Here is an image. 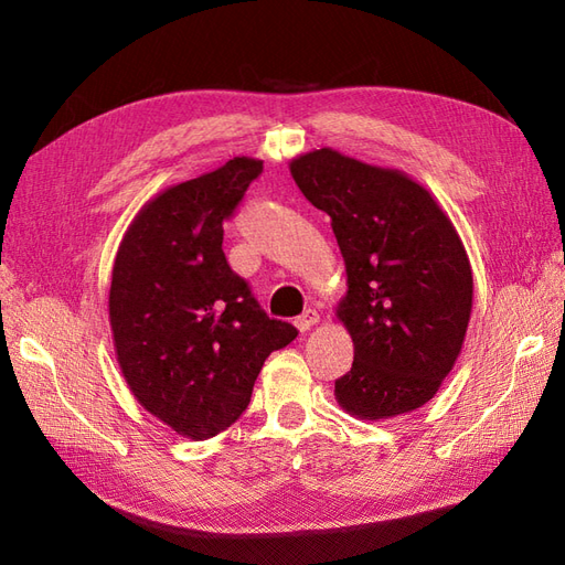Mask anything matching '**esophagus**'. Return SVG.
Listing matches in <instances>:
<instances>
[{
	"mask_svg": "<svg viewBox=\"0 0 565 565\" xmlns=\"http://www.w3.org/2000/svg\"><path fill=\"white\" fill-rule=\"evenodd\" d=\"M318 320H320V316H318L316 309H306V311L295 320V324H297L299 332H309Z\"/></svg>",
	"mask_w": 565,
	"mask_h": 565,
	"instance_id": "obj_1",
	"label": "esophagus"
}]
</instances>
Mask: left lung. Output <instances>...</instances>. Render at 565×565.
I'll return each instance as SVG.
<instances>
[{
	"instance_id": "obj_1",
	"label": "left lung",
	"mask_w": 565,
	"mask_h": 565,
	"mask_svg": "<svg viewBox=\"0 0 565 565\" xmlns=\"http://www.w3.org/2000/svg\"><path fill=\"white\" fill-rule=\"evenodd\" d=\"M295 183L332 218L347 266L337 318L353 365L337 403L380 422L429 403L465 344L473 276L465 245L434 195L401 169L320 148L289 162Z\"/></svg>"
}]
</instances>
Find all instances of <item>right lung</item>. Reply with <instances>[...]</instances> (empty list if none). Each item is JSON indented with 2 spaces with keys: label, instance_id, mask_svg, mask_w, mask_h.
I'll list each match as a JSON object with an SVG mask.
<instances>
[{
  "label": "right lung",
  "instance_id": "add662e5",
  "mask_svg": "<svg viewBox=\"0 0 565 565\" xmlns=\"http://www.w3.org/2000/svg\"><path fill=\"white\" fill-rule=\"evenodd\" d=\"M264 162L233 158L148 200L119 243L108 311L119 370L152 417L185 438L221 434L264 361L297 337L231 270L224 221Z\"/></svg>",
  "mask_w": 565,
  "mask_h": 565
}]
</instances>
